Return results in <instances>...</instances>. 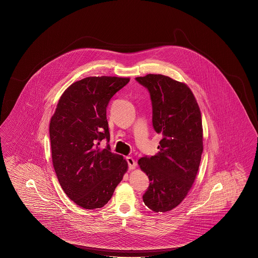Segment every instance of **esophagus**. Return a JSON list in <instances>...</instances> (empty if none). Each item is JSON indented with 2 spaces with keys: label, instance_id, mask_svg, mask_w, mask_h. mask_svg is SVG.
<instances>
[{
  "label": "esophagus",
  "instance_id": "obj_1",
  "mask_svg": "<svg viewBox=\"0 0 258 258\" xmlns=\"http://www.w3.org/2000/svg\"><path fill=\"white\" fill-rule=\"evenodd\" d=\"M126 163L128 164V169L133 170L136 167V162L133 160L132 157H126Z\"/></svg>",
  "mask_w": 258,
  "mask_h": 258
}]
</instances>
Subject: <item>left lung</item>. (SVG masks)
<instances>
[{
	"label": "left lung",
	"instance_id": "left-lung-1",
	"mask_svg": "<svg viewBox=\"0 0 258 258\" xmlns=\"http://www.w3.org/2000/svg\"><path fill=\"white\" fill-rule=\"evenodd\" d=\"M135 79L148 89L152 104V125L157 133L163 134L156 155L138 161L150 181L143 201L152 211H170L187 195L201 164V110L184 83L152 74Z\"/></svg>",
	"mask_w": 258,
	"mask_h": 258
}]
</instances>
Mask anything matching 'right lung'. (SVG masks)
<instances>
[{
  "label": "right lung",
  "mask_w": 258,
  "mask_h": 258,
  "mask_svg": "<svg viewBox=\"0 0 258 258\" xmlns=\"http://www.w3.org/2000/svg\"><path fill=\"white\" fill-rule=\"evenodd\" d=\"M130 78L90 77L60 96L50 121L53 165L63 191L78 206L101 208L123 179L127 164L110 152L107 107ZM107 140L106 148L99 145Z\"/></svg>",
  "instance_id": "add662e5"
}]
</instances>
